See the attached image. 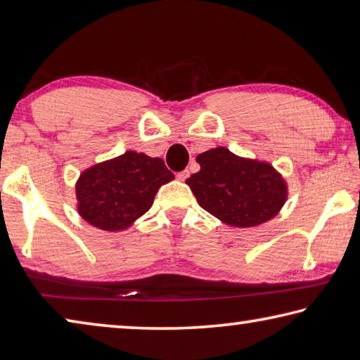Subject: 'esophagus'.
<instances>
[{
    "label": "esophagus",
    "mask_w": 360,
    "mask_h": 360,
    "mask_svg": "<svg viewBox=\"0 0 360 360\" xmlns=\"http://www.w3.org/2000/svg\"><path fill=\"white\" fill-rule=\"evenodd\" d=\"M188 176H190V170H188V169H185V170H180V172L176 174V179L181 180V181H185V180L188 179Z\"/></svg>",
    "instance_id": "obj_1"
}]
</instances>
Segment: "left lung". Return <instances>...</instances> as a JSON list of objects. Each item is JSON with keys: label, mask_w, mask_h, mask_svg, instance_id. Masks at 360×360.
Returning <instances> with one entry per match:
<instances>
[{"label": "left lung", "mask_w": 360, "mask_h": 360, "mask_svg": "<svg viewBox=\"0 0 360 360\" xmlns=\"http://www.w3.org/2000/svg\"><path fill=\"white\" fill-rule=\"evenodd\" d=\"M200 170L186 179L199 205L223 223L253 228L274 218L286 200V184L266 162L218 147L198 156Z\"/></svg>", "instance_id": "obj_1"}]
</instances>
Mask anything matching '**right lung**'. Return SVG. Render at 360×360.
Listing matches in <instances>:
<instances>
[{
	"instance_id": "obj_1",
	"label": "right lung",
	"mask_w": 360,
	"mask_h": 360,
	"mask_svg": "<svg viewBox=\"0 0 360 360\" xmlns=\"http://www.w3.org/2000/svg\"><path fill=\"white\" fill-rule=\"evenodd\" d=\"M172 179L161 158L126 151L80 175L79 213L99 229H124L150 209L160 186Z\"/></svg>"
}]
</instances>
